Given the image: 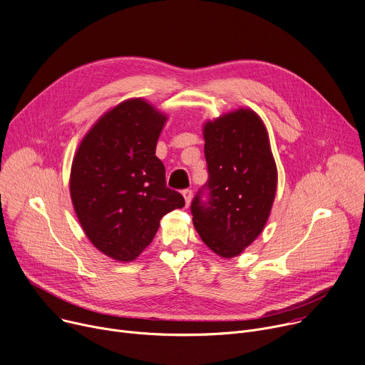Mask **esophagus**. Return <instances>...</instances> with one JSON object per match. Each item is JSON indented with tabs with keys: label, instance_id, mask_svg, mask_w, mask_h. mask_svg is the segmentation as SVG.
I'll return each instance as SVG.
<instances>
[{
	"label": "esophagus",
	"instance_id": "34e87169",
	"mask_svg": "<svg viewBox=\"0 0 365 365\" xmlns=\"http://www.w3.org/2000/svg\"><path fill=\"white\" fill-rule=\"evenodd\" d=\"M182 195H183V197H185L186 207H189V205H190V201H192V190H190V189H185V190L182 192Z\"/></svg>",
	"mask_w": 365,
	"mask_h": 365
}]
</instances>
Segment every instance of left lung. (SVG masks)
Listing matches in <instances>:
<instances>
[{
  "instance_id": "left-lung-1",
  "label": "left lung",
  "mask_w": 365,
  "mask_h": 365,
  "mask_svg": "<svg viewBox=\"0 0 365 365\" xmlns=\"http://www.w3.org/2000/svg\"><path fill=\"white\" fill-rule=\"evenodd\" d=\"M210 179L208 202L193 197V225L220 257L239 256L267 224L278 173L267 126L252 109L240 108L204 123Z\"/></svg>"
}]
</instances>
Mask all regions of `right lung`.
I'll use <instances>...</instances> for the list:
<instances>
[{
    "label": "right lung",
    "instance_id": "right-lung-1",
    "mask_svg": "<svg viewBox=\"0 0 365 365\" xmlns=\"http://www.w3.org/2000/svg\"><path fill=\"white\" fill-rule=\"evenodd\" d=\"M168 120L144 98H128L97 119L73 160L70 193L93 246L130 262L153 242L160 220L183 208V196L165 186L155 155Z\"/></svg>",
    "mask_w": 365,
    "mask_h": 365
}]
</instances>
